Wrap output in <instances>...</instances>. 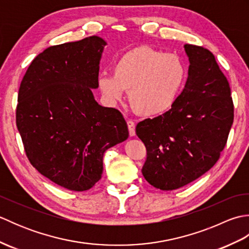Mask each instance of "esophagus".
I'll list each match as a JSON object with an SVG mask.
<instances>
[{
	"mask_svg": "<svg viewBox=\"0 0 249 249\" xmlns=\"http://www.w3.org/2000/svg\"><path fill=\"white\" fill-rule=\"evenodd\" d=\"M127 126H128V130H129L130 137H134V136L136 135V125H135V122L128 121V122H127Z\"/></svg>",
	"mask_w": 249,
	"mask_h": 249,
	"instance_id": "34e87169",
	"label": "esophagus"
}]
</instances>
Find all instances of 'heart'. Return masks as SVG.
<instances>
[{"instance_id": "heart-1", "label": "heart", "mask_w": 249, "mask_h": 249, "mask_svg": "<svg viewBox=\"0 0 249 249\" xmlns=\"http://www.w3.org/2000/svg\"><path fill=\"white\" fill-rule=\"evenodd\" d=\"M185 79L186 67L178 55L139 46L115 61L113 73H100L98 88L111 105L120 102L125 91H129L130 105L137 112L156 116L174 105Z\"/></svg>"}]
</instances>
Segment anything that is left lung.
<instances>
[{"mask_svg": "<svg viewBox=\"0 0 249 249\" xmlns=\"http://www.w3.org/2000/svg\"><path fill=\"white\" fill-rule=\"evenodd\" d=\"M188 77L171 109L136 126L146 147L142 174L161 190L183 187L218 160L233 123L229 82L203 47L184 46Z\"/></svg>", "mask_w": 249, "mask_h": 249, "instance_id": "1", "label": "left lung"}]
</instances>
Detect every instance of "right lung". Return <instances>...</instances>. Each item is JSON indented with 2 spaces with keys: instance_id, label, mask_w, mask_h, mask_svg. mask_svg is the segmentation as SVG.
I'll return each instance as SVG.
<instances>
[{
  "instance_id": "obj_1",
  "label": "right lung",
  "mask_w": 249,
  "mask_h": 249,
  "mask_svg": "<svg viewBox=\"0 0 249 249\" xmlns=\"http://www.w3.org/2000/svg\"><path fill=\"white\" fill-rule=\"evenodd\" d=\"M106 45L94 35L49 47L32 61L19 89L16 122L26 156L40 174L73 192L99 181L105 152L129 135L120 111L93 95Z\"/></svg>"
}]
</instances>
